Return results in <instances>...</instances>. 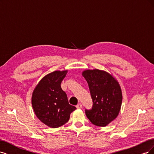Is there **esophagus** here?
Returning <instances> with one entry per match:
<instances>
[{"label":"esophagus","instance_id":"34e87169","mask_svg":"<svg viewBox=\"0 0 154 154\" xmlns=\"http://www.w3.org/2000/svg\"><path fill=\"white\" fill-rule=\"evenodd\" d=\"M76 107H77V109H82V104H81V103H79V104L76 106Z\"/></svg>","mask_w":154,"mask_h":154}]
</instances>
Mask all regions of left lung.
<instances>
[{
  "instance_id": "left-lung-1",
  "label": "left lung",
  "mask_w": 154,
  "mask_h": 154,
  "mask_svg": "<svg viewBox=\"0 0 154 154\" xmlns=\"http://www.w3.org/2000/svg\"><path fill=\"white\" fill-rule=\"evenodd\" d=\"M93 99L91 110H86V115L96 126L105 127L118 116L121 110L122 94L119 83L110 73L93 69L82 72Z\"/></svg>"
}]
</instances>
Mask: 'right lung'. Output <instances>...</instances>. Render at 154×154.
<instances>
[{"label":"right lung","instance_id":"obj_1","mask_svg":"<svg viewBox=\"0 0 154 154\" xmlns=\"http://www.w3.org/2000/svg\"><path fill=\"white\" fill-rule=\"evenodd\" d=\"M68 70H56L45 75L34 89L32 105L37 118L49 128H59L66 123L76 107L68 103L61 83Z\"/></svg>","mask_w":154,"mask_h":154}]
</instances>
